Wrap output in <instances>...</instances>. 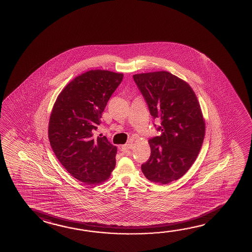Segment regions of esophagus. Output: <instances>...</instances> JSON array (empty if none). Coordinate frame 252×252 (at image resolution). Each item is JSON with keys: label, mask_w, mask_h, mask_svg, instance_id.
I'll use <instances>...</instances> for the list:
<instances>
[{"label": "esophagus", "mask_w": 252, "mask_h": 252, "mask_svg": "<svg viewBox=\"0 0 252 252\" xmlns=\"http://www.w3.org/2000/svg\"><path fill=\"white\" fill-rule=\"evenodd\" d=\"M131 149H132V143H130V142L121 147V150L128 155L131 154Z\"/></svg>", "instance_id": "obj_1"}]
</instances>
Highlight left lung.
I'll return each mask as SVG.
<instances>
[{
  "mask_svg": "<svg viewBox=\"0 0 252 252\" xmlns=\"http://www.w3.org/2000/svg\"><path fill=\"white\" fill-rule=\"evenodd\" d=\"M161 132L152 137L150 158L141 164L149 181L167 184L189 171L203 145L205 124L197 98L189 85L168 71L132 76Z\"/></svg>",
  "mask_w": 252,
  "mask_h": 252,
  "instance_id": "left-lung-1",
  "label": "left lung"
}]
</instances>
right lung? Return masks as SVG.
<instances>
[{
	"label": "right lung",
	"mask_w": 252,
	"mask_h": 252,
	"mask_svg": "<svg viewBox=\"0 0 252 252\" xmlns=\"http://www.w3.org/2000/svg\"><path fill=\"white\" fill-rule=\"evenodd\" d=\"M124 75L94 70L76 77L54 104L49 139L67 172L87 184L106 181L116 165L117 147L106 137H94L111 94Z\"/></svg>",
	"instance_id": "right-lung-1"
}]
</instances>
